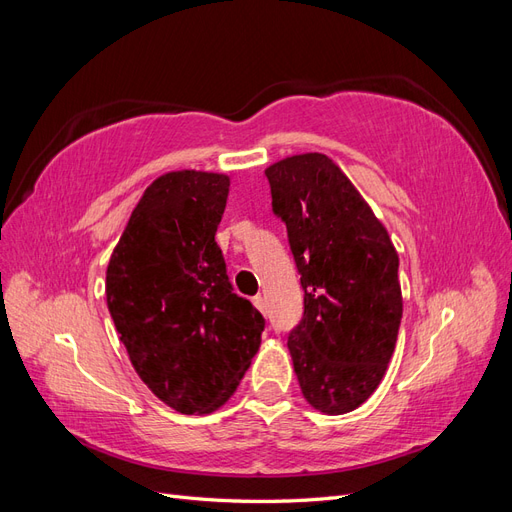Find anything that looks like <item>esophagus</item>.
Instances as JSON below:
<instances>
[{"instance_id": "34e87169", "label": "esophagus", "mask_w": 512, "mask_h": 512, "mask_svg": "<svg viewBox=\"0 0 512 512\" xmlns=\"http://www.w3.org/2000/svg\"><path fill=\"white\" fill-rule=\"evenodd\" d=\"M252 303L256 305V309H260V312H262V314H265V312H267V303H265V297H260V294H256V297L252 299Z\"/></svg>"}]
</instances>
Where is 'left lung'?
<instances>
[{"instance_id":"1","label":"left lung","mask_w":512,"mask_h":512,"mask_svg":"<svg viewBox=\"0 0 512 512\" xmlns=\"http://www.w3.org/2000/svg\"><path fill=\"white\" fill-rule=\"evenodd\" d=\"M265 175L303 288V318L288 333L294 374L316 410L352 412L378 389L395 350L397 252L331 158L303 153Z\"/></svg>"}]
</instances>
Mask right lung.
<instances>
[{
	"instance_id": "1",
	"label": "right lung",
	"mask_w": 512,
	"mask_h": 512,
	"mask_svg": "<svg viewBox=\"0 0 512 512\" xmlns=\"http://www.w3.org/2000/svg\"><path fill=\"white\" fill-rule=\"evenodd\" d=\"M228 177L177 170L145 190L106 269V303L136 374L181 414L237 391L265 318L232 292L215 230Z\"/></svg>"
}]
</instances>
